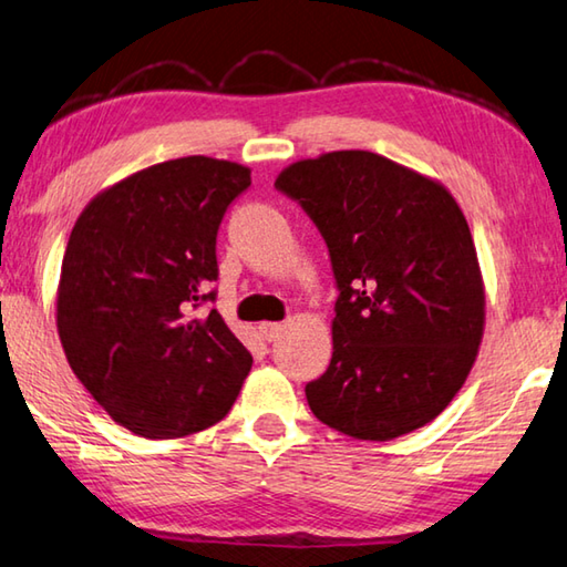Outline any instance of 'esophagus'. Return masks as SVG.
Segmentation results:
<instances>
[{
  "instance_id": "esophagus-1",
  "label": "esophagus",
  "mask_w": 567,
  "mask_h": 567,
  "mask_svg": "<svg viewBox=\"0 0 567 567\" xmlns=\"http://www.w3.org/2000/svg\"><path fill=\"white\" fill-rule=\"evenodd\" d=\"M257 329H260V334L267 339V342H272V339L280 337L282 324L280 322H262Z\"/></svg>"
}]
</instances>
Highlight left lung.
Masks as SVG:
<instances>
[{
  "label": "left lung",
  "instance_id": "8db88e82",
  "mask_svg": "<svg viewBox=\"0 0 567 567\" xmlns=\"http://www.w3.org/2000/svg\"><path fill=\"white\" fill-rule=\"evenodd\" d=\"M322 233L337 305L332 362L305 386L312 414L362 441L426 426L466 382L486 290L444 185L372 151L297 161L275 181Z\"/></svg>",
  "mask_w": 567,
  "mask_h": 567
}]
</instances>
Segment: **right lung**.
I'll use <instances>...</instances> for the list:
<instances>
[{"label": "right lung", "instance_id": "obj_1", "mask_svg": "<svg viewBox=\"0 0 567 567\" xmlns=\"http://www.w3.org/2000/svg\"><path fill=\"white\" fill-rule=\"evenodd\" d=\"M250 168L188 156L143 168L81 210L61 262L56 329L79 382L146 439H178L228 414L252 357L218 310L215 238Z\"/></svg>", "mask_w": 567, "mask_h": 567}]
</instances>
